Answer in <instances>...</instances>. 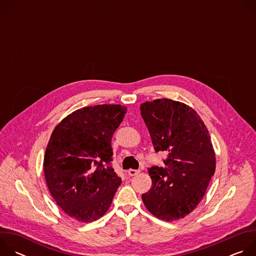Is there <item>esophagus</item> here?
<instances>
[{
  "label": "esophagus",
  "instance_id": "esophagus-1",
  "mask_svg": "<svg viewBox=\"0 0 256 256\" xmlns=\"http://www.w3.org/2000/svg\"><path fill=\"white\" fill-rule=\"evenodd\" d=\"M138 172H140V170H136V169H130V170L128 171V173L130 176H134V175H136Z\"/></svg>",
  "mask_w": 256,
  "mask_h": 256
}]
</instances>
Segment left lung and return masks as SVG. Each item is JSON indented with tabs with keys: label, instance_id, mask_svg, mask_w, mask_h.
Segmentation results:
<instances>
[{
	"label": "left lung",
	"instance_id": "left-lung-1",
	"mask_svg": "<svg viewBox=\"0 0 256 256\" xmlns=\"http://www.w3.org/2000/svg\"><path fill=\"white\" fill-rule=\"evenodd\" d=\"M140 108L155 151L168 153L165 168H149L152 188L142 202L161 220H178L196 208L214 173L208 130L194 109L179 101L156 99Z\"/></svg>",
	"mask_w": 256,
	"mask_h": 256
}]
</instances>
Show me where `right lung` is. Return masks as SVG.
Returning a JSON list of instances; mask_svg holds the SVG:
<instances>
[{"instance_id":"add662e5","label":"right lung","mask_w":256,"mask_h":256,"mask_svg":"<svg viewBox=\"0 0 256 256\" xmlns=\"http://www.w3.org/2000/svg\"><path fill=\"white\" fill-rule=\"evenodd\" d=\"M126 107H84L64 118L46 146L44 170L48 188L66 214L90 223L110 206L122 184L112 166V138Z\"/></svg>"}]
</instances>
